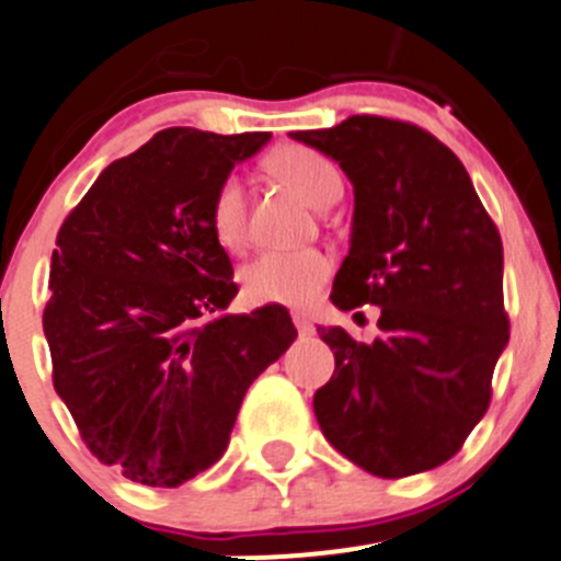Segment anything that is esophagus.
Segmentation results:
<instances>
[{
	"label": "esophagus",
	"mask_w": 561,
	"mask_h": 561,
	"mask_svg": "<svg viewBox=\"0 0 561 561\" xmlns=\"http://www.w3.org/2000/svg\"><path fill=\"white\" fill-rule=\"evenodd\" d=\"M294 324H297L299 335H313V332H316L313 321H310L308 313H294Z\"/></svg>",
	"instance_id": "34e87169"
}]
</instances>
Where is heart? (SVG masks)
Wrapping results in <instances>:
<instances>
[{
  "instance_id": "b5f03b06",
  "label": "heart",
  "mask_w": 561,
  "mask_h": 561,
  "mask_svg": "<svg viewBox=\"0 0 561 561\" xmlns=\"http://www.w3.org/2000/svg\"><path fill=\"white\" fill-rule=\"evenodd\" d=\"M270 171L302 193L316 207H330L343 193V176L335 160L308 144H286L267 160ZM209 229L226 251H240L248 240L245 185L226 174L209 198ZM332 273L330 253L319 248L302 251H264L242 267V288L253 302L305 305L319 294Z\"/></svg>"
}]
</instances>
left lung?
<instances>
[{"instance_id":"left-lung-1","label":"left lung","mask_w":561,"mask_h":561,"mask_svg":"<svg viewBox=\"0 0 561 561\" xmlns=\"http://www.w3.org/2000/svg\"><path fill=\"white\" fill-rule=\"evenodd\" d=\"M291 138L354 185L352 248L330 299L381 308L374 343L319 327L335 354L313 396L321 434L385 480L442 467L491 407L510 337L496 224L456 152L414 122L354 114Z\"/></svg>"}]
</instances>
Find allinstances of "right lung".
I'll return each instance as SVG.
<instances>
[{
  "label": "right lung",
  "instance_id": "add662e5",
  "mask_svg": "<svg viewBox=\"0 0 561 561\" xmlns=\"http://www.w3.org/2000/svg\"><path fill=\"white\" fill-rule=\"evenodd\" d=\"M267 141L165 127L59 226L43 310L54 390L92 456L127 480L176 488L213 467L248 387L297 337L280 305L218 316L237 283L209 198Z\"/></svg>",
  "mask_w": 561,
  "mask_h": 561
}]
</instances>
